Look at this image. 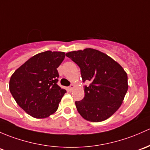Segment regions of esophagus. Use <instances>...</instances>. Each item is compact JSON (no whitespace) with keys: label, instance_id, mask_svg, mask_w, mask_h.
Wrapping results in <instances>:
<instances>
[{"label":"esophagus","instance_id":"esophagus-1","mask_svg":"<svg viewBox=\"0 0 150 150\" xmlns=\"http://www.w3.org/2000/svg\"><path fill=\"white\" fill-rule=\"evenodd\" d=\"M74 88H75V86H74L73 84H72V85H70V87H69V89H70V91H72V90Z\"/></svg>","mask_w":150,"mask_h":150}]
</instances>
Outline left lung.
<instances>
[{
    "label": "left lung",
    "mask_w": 150,
    "mask_h": 150,
    "mask_svg": "<svg viewBox=\"0 0 150 150\" xmlns=\"http://www.w3.org/2000/svg\"><path fill=\"white\" fill-rule=\"evenodd\" d=\"M80 68L85 86V96L75 101L83 119L92 122L107 119L117 111L128 90V78L123 67L111 57L94 49L73 51L66 54Z\"/></svg>",
    "instance_id": "1"
}]
</instances>
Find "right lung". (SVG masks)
<instances>
[{"label": "right lung", "instance_id": "right-lung-1", "mask_svg": "<svg viewBox=\"0 0 150 150\" xmlns=\"http://www.w3.org/2000/svg\"><path fill=\"white\" fill-rule=\"evenodd\" d=\"M63 52L46 51L34 55L11 75L9 90L16 102L37 119H44L57 110L66 93L57 85V70L64 60Z\"/></svg>", "mask_w": 150, "mask_h": 150}]
</instances>
